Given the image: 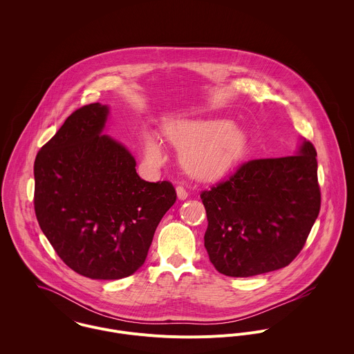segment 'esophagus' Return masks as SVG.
<instances>
[{
  "mask_svg": "<svg viewBox=\"0 0 354 354\" xmlns=\"http://www.w3.org/2000/svg\"><path fill=\"white\" fill-rule=\"evenodd\" d=\"M176 191H177V198L180 199V201H185L188 196H189V194H188V191L184 188V187H177L176 188Z\"/></svg>",
  "mask_w": 354,
  "mask_h": 354,
  "instance_id": "1",
  "label": "esophagus"
}]
</instances>
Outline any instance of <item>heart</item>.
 Segmentation results:
<instances>
[{"label": "heart", "instance_id": "obj_1", "mask_svg": "<svg viewBox=\"0 0 354 354\" xmlns=\"http://www.w3.org/2000/svg\"><path fill=\"white\" fill-rule=\"evenodd\" d=\"M166 138L183 149L181 160L189 174L214 180L233 169L247 150V133L226 120L173 121L165 127ZM145 158L160 163L165 158L158 138L147 133L143 140Z\"/></svg>", "mask_w": 354, "mask_h": 354}]
</instances>
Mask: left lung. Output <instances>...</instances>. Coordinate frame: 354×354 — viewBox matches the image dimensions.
I'll return each mask as SVG.
<instances>
[{
  "instance_id": "obj_1",
  "label": "left lung",
  "mask_w": 354,
  "mask_h": 354,
  "mask_svg": "<svg viewBox=\"0 0 354 354\" xmlns=\"http://www.w3.org/2000/svg\"><path fill=\"white\" fill-rule=\"evenodd\" d=\"M208 226L204 247L214 267L247 278L289 266L320 211L316 150L252 159L201 194Z\"/></svg>"
}]
</instances>
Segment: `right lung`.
Wrapping results in <instances>:
<instances>
[{
  "instance_id": "obj_1",
  "label": "right lung",
  "mask_w": 354,
  "mask_h": 354,
  "mask_svg": "<svg viewBox=\"0 0 354 354\" xmlns=\"http://www.w3.org/2000/svg\"><path fill=\"white\" fill-rule=\"evenodd\" d=\"M109 107L75 110L34 163L38 223L59 259L91 279H121L146 260L176 203L171 183H149L129 151L101 135Z\"/></svg>"
}]
</instances>
